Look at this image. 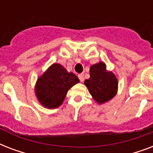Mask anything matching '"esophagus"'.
I'll use <instances>...</instances> for the list:
<instances>
[{"label": "esophagus", "mask_w": 153, "mask_h": 153, "mask_svg": "<svg viewBox=\"0 0 153 153\" xmlns=\"http://www.w3.org/2000/svg\"><path fill=\"white\" fill-rule=\"evenodd\" d=\"M79 80L82 82L84 81V74H79Z\"/></svg>", "instance_id": "esophagus-1"}]
</instances>
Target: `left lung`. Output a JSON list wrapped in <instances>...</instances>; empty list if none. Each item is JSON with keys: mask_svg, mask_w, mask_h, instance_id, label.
Here are the masks:
<instances>
[{"mask_svg": "<svg viewBox=\"0 0 153 153\" xmlns=\"http://www.w3.org/2000/svg\"><path fill=\"white\" fill-rule=\"evenodd\" d=\"M90 75L84 84L98 104H104L114 98L118 90V81L113 72L107 71L104 62L91 65Z\"/></svg>", "mask_w": 153, "mask_h": 153, "instance_id": "left-lung-1", "label": "left lung"}]
</instances>
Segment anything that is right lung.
Returning a JSON list of instances; mask_svg holds the SVG:
<instances>
[{
    "label": "right lung",
    "instance_id": "1",
    "mask_svg": "<svg viewBox=\"0 0 153 153\" xmlns=\"http://www.w3.org/2000/svg\"><path fill=\"white\" fill-rule=\"evenodd\" d=\"M79 82V78L59 63H53L37 79L35 93L47 109H55L64 101L70 89Z\"/></svg>",
    "mask_w": 153,
    "mask_h": 153
}]
</instances>
